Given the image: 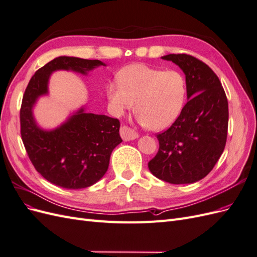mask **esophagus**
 Returning <instances> with one entry per match:
<instances>
[{
  "label": "esophagus",
  "mask_w": 257,
  "mask_h": 257,
  "mask_svg": "<svg viewBox=\"0 0 257 257\" xmlns=\"http://www.w3.org/2000/svg\"><path fill=\"white\" fill-rule=\"evenodd\" d=\"M120 135L122 137L123 141H133V139H136L138 137V134L134 130H132L131 127L126 126V125H123L120 128Z\"/></svg>",
  "instance_id": "34e87169"
}]
</instances>
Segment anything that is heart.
I'll list each match as a JSON object with an SVG mask.
<instances>
[{"label": "heart", "mask_w": 257, "mask_h": 257, "mask_svg": "<svg viewBox=\"0 0 257 257\" xmlns=\"http://www.w3.org/2000/svg\"><path fill=\"white\" fill-rule=\"evenodd\" d=\"M116 79L118 82L106 88L108 105L115 116L123 115L135 105L139 122L152 131H163L172 126L182 113L186 81L176 69L131 64L121 69Z\"/></svg>", "instance_id": "heart-1"}]
</instances>
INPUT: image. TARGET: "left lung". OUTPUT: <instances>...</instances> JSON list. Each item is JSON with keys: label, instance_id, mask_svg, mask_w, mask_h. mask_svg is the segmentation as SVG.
Here are the masks:
<instances>
[{"label": "left lung", "instance_id": "obj_1", "mask_svg": "<svg viewBox=\"0 0 257 257\" xmlns=\"http://www.w3.org/2000/svg\"><path fill=\"white\" fill-rule=\"evenodd\" d=\"M162 59L174 62L183 71L189 100L173 125L157 135L160 148L148 167L163 181L194 183L211 172L224 151L227 97L219 77L203 61L185 53Z\"/></svg>", "mask_w": 257, "mask_h": 257}]
</instances>
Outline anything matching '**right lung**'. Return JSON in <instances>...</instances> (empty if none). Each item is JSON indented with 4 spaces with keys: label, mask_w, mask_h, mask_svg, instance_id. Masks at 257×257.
Masks as SVG:
<instances>
[{
    "label": "right lung",
    "mask_w": 257,
    "mask_h": 257,
    "mask_svg": "<svg viewBox=\"0 0 257 257\" xmlns=\"http://www.w3.org/2000/svg\"><path fill=\"white\" fill-rule=\"evenodd\" d=\"M100 65L99 60L59 57L41 67L31 78L20 109L21 138L35 169L46 180L68 190L96 183L106 174L112 150L121 144L120 122L105 114L85 112L84 108L54 130L37 125L33 107L48 94L50 75L64 69L87 75Z\"/></svg>",
    "instance_id": "add662e5"
}]
</instances>
